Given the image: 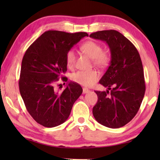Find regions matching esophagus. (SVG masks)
I'll list each match as a JSON object with an SVG mask.
<instances>
[{"mask_svg": "<svg viewBox=\"0 0 160 160\" xmlns=\"http://www.w3.org/2000/svg\"><path fill=\"white\" fill-rule=\"evenodd\" d=\"M89 92H90V90H89L88 88H84L82 89V92H83V94L88 93Z\"/></svg>", "mask_w": 160, "mask_h": 160, "instance_id": "1", "label": "esophagus"}]
</instances>
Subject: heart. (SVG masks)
<instances>
[{
    "mask_svg": "<svg viewBox=\"0 0 160 160\" xmlns=\"http://www.w3.org/2000/svg\"><path fill=\"white\" fill-rule=\"evenodd\" d=\"M81 50L93 59L96 66L104 67L109 62V56L106 52H102V47L97 43L89 41L81 46ZM76 59V53L73 48L68 51L66 53V63L68 66H73ZM99 73L96 70H80L72 75L74 82L84 86H91L98 80Z\"/></svg>",
    "mask_w": 160,
    "mask_h": 160,
    "instance_id": "1",
    "label": "heart"
}]
</instances>
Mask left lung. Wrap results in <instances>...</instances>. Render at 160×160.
I'll list each match as a JSON object with an SVG mask.
<instances>
[{"mask_svg":"<svg viewBox=\"0 0 160 160\" xmlns=\"http://www.w3.org/2000/svg\"><path fill=\"white\" fill-rule=\"evenodd\" d=\"M90 37L106 42L111 53L109 66L99 80L107 90L94 91L98 101L93 107V116L103 126L120 128L134 118L144 97L141 58L135 46L118 31H99Z\"/></svg>","mask_w":160,"mask_h":160,"instance_id":"obj_1","label":"left lung"}]
</instances>
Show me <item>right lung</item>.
Returning <instances> with one entry per match:
<instances>
[{
    "instance_id": "right-lung-1",
    "label": "right lung",
    "mask_w": 160,
    "mask_h": 160,
    "mask_svg": "<svg viewBox=\"0 0 160 160\" xmlns=\"http://www.w3.org/2000/svg\"><path fill=\"white\" fill-rule=\"evenodd\" d=\"M86 36V32L47 31L26 51L19 88L27 110L38 123L53 128L64 123L82 93L76 82H69L63 90H56V83L66 72L68 51Z\"/></svg>"
}]
</instances>
